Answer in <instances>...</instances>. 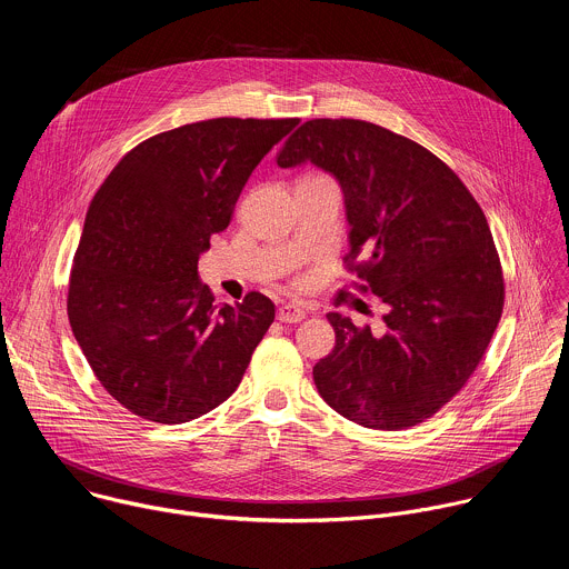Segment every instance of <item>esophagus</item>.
I'll use <instances>...</instances> for the list:
<instances>
[{"label": "esophagus", "mask_w": 569, "mask_h": 569, "mask_svg": "<svg viewBox=\"0 0 569 569\" xmlns=\"http://www.w3.org/2000/svg\"><path fill=\"white\" fill-rule=\"evenodd\" d=\"M277 317H279V321H283V323H297V321L306 319V310L299 308V306H295V303H283V306L277 310Z\"/></svg>", "instance_id": "34e87169"}]
</instances>
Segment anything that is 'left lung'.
Wrapping results in <instances>:
<instances>
[{"label":"left lung","mask_w":569,"mask_h":569,"mask_svg":"<svg viewBox=\"0 0 569 569\" xmlns=\"http://www.w3.org/2000/svg\"><path fill=\"white\" fill-rule=\"evenodd\" d=\"M306 161L340 182L351 227L345 261L389 308L382 336L327 315L336 347L312 367L317 391L371 430L423 423L472 376L502 317L489 222L437 154L376 123L306 121L277 164ZM360 251L368 261L353 264Z\"/></svg>","instance_id":"1"}]
</instances>
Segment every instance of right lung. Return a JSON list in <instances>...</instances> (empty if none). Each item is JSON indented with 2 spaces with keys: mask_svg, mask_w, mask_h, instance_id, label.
I'll return each instance as SVG.
<instances>
[{
  "mask_svg": "<svg viewBox=\"0 0 569 569\" xmlns=\"http://www.w3.org/2000/svg\"><path fill=\"white\" fill-rule=\"evenodd\" d=\"M299 119H209L132 148L90 202L67 315L94 376L132 415L178 426L227 400L274 321L250 292L216 306L198 277L259 161Z\"/></svg>",
  "mask_w": 569,
  "mask_h": 569,
  "instance_id": "1",
  "label": "right lung"
}]
</instances>
